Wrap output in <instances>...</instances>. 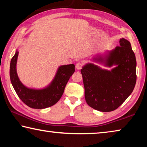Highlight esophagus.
<instances>
[{
  "label": "esophagus",
  "mask_w": 147,
  "mask_h": 147,
  "mask_svg": "<svg viewBox=\"0 0 147 147\" xmlns=\"http://www.w3.org/2000/svg\"><path fill=\"white\" fill-rule=\"evenodd\" d=\"M82 65H83V64L82 62H78V63L76 64V69H77V70H80V69H82Z\"/></svg>",
  "instance_id": "1"
}]
</instances>
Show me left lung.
Wrapping results in <instances>:
<instances>
[{"label":"left lung","instance_id":"1","mask_svg":"<svg viewBox=\"0 0 147 147\" xmlns=\"http://www.w3.org/2000/svg\"><path fill=\"white\" fill-rule=\"evenodd\" d=\"M93 61L111 70L102 69L89 63L81 69L87 104L96 110L108 112L118 108L126 100L136 83V59L131 44L122 38L119 46L104 55H96Z\"/></svg>","mask_w":147,"mask_h":147}]
</instances>
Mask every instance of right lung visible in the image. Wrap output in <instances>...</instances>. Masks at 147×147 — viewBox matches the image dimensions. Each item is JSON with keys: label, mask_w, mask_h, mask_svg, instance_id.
Masks as SVG:
<instances>
[{"label": "right lung", "mask_w": 147, "mask_h": 147, "mask_svg": "<svg viewBox=\"0 0 147 147\" xmlns=\"http://www.w3.org/2000/svg\"><path fill=\"white\" fill-rule=\"evenodd\" d=\"M19 52L11 59L9 76L12 86L20 99L23 102L34 109H44L53 106L61 98L65 88L70 77L74 73V64L59 66L53 81L43 89L28 88L23 85L17 73V61Z\"/></svg>", "instance_id": "add662e5"}]
</instances>
